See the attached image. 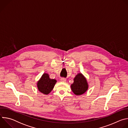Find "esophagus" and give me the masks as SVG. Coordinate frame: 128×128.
<instances>
[{"instance_id":"obj_1","label":"esophagus","mask_w":128,"mask_h":128,"mask_svg":"<svg viewBox=\"0 0 128 128\" xmlns=\"http://www.w3.org/2000/svg\"><path fill=\"white\" fill-rule=\"evenodd\" d=\"M60 80H61V82H65L66 81V79L65 78H61Z\"/></svg>"}]
</instances>
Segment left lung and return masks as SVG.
<instances>
[{
    "label": "left lung",
    "instance_id": "obj_1",
    "mask_svg": "<svg viewBox=\"0 0 128 128\" xmlns=\"http://www.w3.org/2000/svg\"><path fill=\"white\" fill-rule=\"evenodd\" d=\"M72 92L76 95L84 93L88 88V84L85 78L81 74H78L74 78V82L71 85Z\"/></svg>",
    "mask_w": 128,
    "mask_h": 128
}]
</instances>
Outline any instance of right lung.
<instances>
[{
	"mask_svg": "<svg viewBox=\"0 0 128 128\" xmlns=\"http://www.w3.org/2000/svg\"><path fill=\"white\" fill-rule=\"evenodd\" d=\"M56 82V80L50 78L48 74H44L38 82V89L41 93L48 95L53 89Z\"/></svg>",
	"mask_w": 128,
	"mask_h": 128,
	"instance_id": "add662e5",
	"label": "right lung"
}]
</instances>
